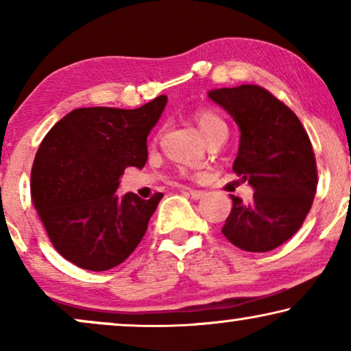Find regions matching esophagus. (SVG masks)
Segmentation results:
<instances>
[{
	"instance_id": "esophagus-1",
	"label": "esophagus",
	"mask_w": 351,
	"mask_h": 351,
	"mask_svg": "<svg viewBox=\"0 0 351 351\" xmlns=\"http://www.w3.org/2000/svg\"><path fill=\"white\" fill-rule=\"evenodd\" d=\"M185 193L190 196V198H193V199H199V198H203L204 196V191H201V190H190V189H185Z\"/></svg>"
}]
</instances>
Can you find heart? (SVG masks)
Masks as SVG:
<instances>
[{"label":"heart","mask_w":351,"mask_h":351,"mask_svg":"<svg viewBox=\"0 0 351 351\" xmlns=\"http://www.w3.org/2000/svg\"><path fill=\"white\" fill-rule=\"evenodd\" d=\"M193 121L203 138H206L209 134H213L215 131H220V129H227V124H225L223 118L210 108L196 110L193 113Z\"/></svg>","instance_id":"heart-1"}]
</instances>
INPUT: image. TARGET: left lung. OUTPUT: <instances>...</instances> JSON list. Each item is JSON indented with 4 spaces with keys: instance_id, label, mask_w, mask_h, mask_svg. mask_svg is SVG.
Instances as JSON below:
<instances>
[{
    "instance_id": "1",
    "label": "left lung",
    "mask_w": 351,
    "mask_h": 351,
    "mask_svg": "<svg viewBox=\"0 0 351 351\" xmlns=\"http://www.w3.org/2000/svg\"><path fill=\"white\" fill-rule=\"evenodd\" d=\"M241 131L233 172L256 190L249 204L232 195L222 233L247 252L271 251L294 237L313 204L318 169L297 114L256 84L210 90Z\"/></svg>"
}]
</instances>
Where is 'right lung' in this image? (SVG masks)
Wrapping results in <instances>:
<instances>
[{
	"label": "right lung",
	"instance_id": "add662e5",
	"mask_svg": "<svg viewBox=\"0 0 351 351\" xmlns=\"http://www.w3.org/2000/svg\"><path fill=\"white\" fill-rule=\"evenodd\" d=\"M166 95L134 110L90 107L65 114L43 138L32 167V201L52 246L76 267L105 271L131 256L162 193L118 198L119 177L142 169L147 137Z\"/></svg>",
	"mask_w": 351,
	"mask_h": 351
}]
</instances>
